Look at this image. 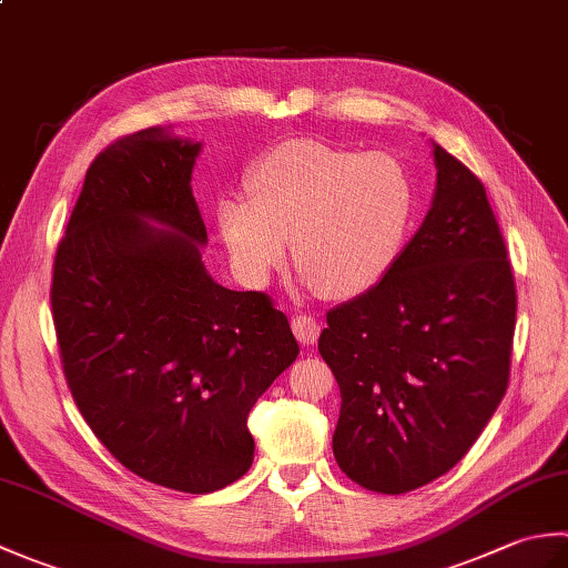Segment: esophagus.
Here are the masks:
<instances>
[{"label":"esophagus","instance_id":"34e87169","mask_svg":"<svg viewBox=\"0 0 568 568\" xmlns=\"http://www.w3.org/2000/svg\"><path fill=\"white\" fill-rule=\"evenodd\" d=\"M293 332L297 336L300 344L312 346L320 339V332H322V324L312 317V315H295L293 317Z\"/></svg>","mask_w":568,"mask_h":568}]
</instances>
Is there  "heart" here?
I'll use <instances>...</instances> for the list:
<instances>
[{"instance_id": "obj_1", "label": "heart", "mask_w": 568, "mask_h": 568, "mask_svg": "<svg viewBox=\"0 0 568 568\" xmlns=\"http://www.w3.org/2000/svg\"><path fill=\"white\" fill-rule=\"evenodd\" d=\"M247 195L216 202V224L239 275L253 287L291 256L303 283L334 297L378 285L400 258L417 212V185L390 153L293 139L253 163Z\"/></svg>"}]
</instances>
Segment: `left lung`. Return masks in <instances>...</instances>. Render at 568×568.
<instances>
[{"instance_id":"1","label":"left lung","mask_w":568,"mask_h":568,"mask_svg":"<svg viewBox=\"0 0 568 568\" xmlns=\"http://www.w3.org/2000/svg\"><path fill=\"white\" fill-rule=\"evenodd\" d=\"M432 207L378 285L327 312L320 354L342 393L332 449L388 496L444 476L496 413L510 376L515 281L486 187L432 143Z\"/></svg>"}]
</instances>
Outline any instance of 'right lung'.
Returning <instances> with one entry per match:
<instances>
[{
	"instance_id": "right-lung-1",
	"label": "right lung",
	"mask_w": 568,
	"mask_h": 568,
	"mask_svg": "<svg viewBox=\"0 0 568 568\" xmlns=\"http://www.w3.org/2000/svg\"><path fill=\"white\" fill-rule=\"evenodd\" d=\"M200 141L151 126L84 175L58 244L51 305L80 413L119 464L183 493L234 484L253 462L246 417L300 346L263 293L202 263L192 195Z\"/></svg>"
}]
</instances>
